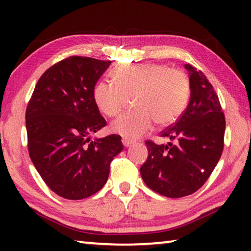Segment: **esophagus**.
<instances>
[{
	"label": "esophagus",
	"instance_id": "34e87169",
	"mask_svg": "<svg viewBox=\"0 0 251 251\" xmlns=\"http://www.w3.org/2000/svg\"><path fill=\"white\" fill-rule=\"evenodd\" d=\"M122 143L125 147H128V146L131 145V144H133V141H130V139H128V138H123Z\"/></svg>",
	"mask_w": 251,
	"mask_h": 251
}]
</instances>
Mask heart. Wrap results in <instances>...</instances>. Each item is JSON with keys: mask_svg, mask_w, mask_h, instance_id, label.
Wrapping results in <instances>:
<instances>
[{"mask_svg": "<svg viewBox=\"0 0 251 251\" xmlns=\"http://www.w3.org/2000/svg\"><path fill=\"white\" fill-rule=\"evenodd\" d=\"M115 83L100 80L93 96L97 107L108 117L120 114L128 99L135 110L110 124V129L126 138H138L154 122L166 126L181 115L188 103L189 80L184 71L156 63L122 65L114 72Z\"/></svg>", "mask_w": 251, "mask_h": 251, "instance_id": "obj_1", "label": "heart"}]
</instances>
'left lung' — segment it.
Here are the masks:
<instances>
[{
	"label": "left lung",
	"mask_w": 251,
	"mask_h": 251,
	"mask_svg": "<svg viewBox=\"0 0 251 251\" xmlns=\"http://www.w3.org/2000/svg\"><path fill=\"white\" fill-rule=\"evenodd\" d=\"M190 100L173 126L160 133L167 145L146 141L147 160L141 175L151 190L169 198L188 196L211 175L224 150L226 128L218 95L201 71L186 64Z\"/></svg>",
	"instance_id": "1"
}]
</instances>
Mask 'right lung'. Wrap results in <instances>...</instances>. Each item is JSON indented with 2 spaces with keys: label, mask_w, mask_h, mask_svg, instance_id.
Instances as JSON below:
<instances>
[{
  "label": "right lung",
  "mask_w": 251,
  "mask_h": 251,
  "mask_svg": "<svg viewBox=\"0 0 251 251\" xmlns=\"http://www.w3.org/2000/svg\"><path fill=\"white\" fill-rule=\"evenodd\" d=\"M110 61L70 56L37 82L25 114L32 163L50 190L79 201L106 184L110 161L123 151L120 135L91 141L106 125L93 91Z\"/></svg>",
  "instance_id": "right-lung-1"
}]
</instances>
